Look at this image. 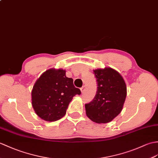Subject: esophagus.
Wrapping results in <instances>:
<instances>
[{"label": "esophagus", "instance_id": "1", "mask_svg": "<svg viewBox=\"0 0 158 158\" xmlns=\"http://www.w3.org/2000/svg\"><path fill=\"white\" fill-rule=\"evenodd\" d=\"M85 91V86H83L81 88V93H84V91Z\"/></svg>", "mask_w": 158, "mask_h": 158}]
</instances>
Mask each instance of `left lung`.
Segmentation results:
<instances>
[{"instance_id":"8db88e82","label":"left lung","mask_w":158,"mask_h":158,"mask_svg":"<svg viewBox=\"0 0 158 158\" xmlns=\"http://www.w3.org/2000/svg\"><path fill=\"white\" fill-rule=\"evenodd\" d=\"M97 91L93 100L85 105L86 114L97 123L110 122L122 111L127 86L120 73L112 68L94 70Z\"/></svg>"}]
</instances>
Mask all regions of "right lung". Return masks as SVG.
<instances>
[{"instance_id":"obj_1","label":"right lung","mask_w":158,"mask_h":158,"mask_svg":"<svg viewBox=\"0 0 158 158\" xmlns=\"http://www.w3.org/2000/svg\"><path fill=\"white\" fill-rule=\"evenodd\" d=\"M81 91L73 85L72 78L63 69H50L43 73L31 91V104L42 119L53 122L62 118L69 103Z\"/></svg>"}]
</instances>
